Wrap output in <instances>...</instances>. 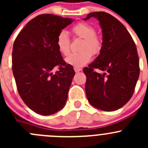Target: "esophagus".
I'll return each instance as SVG.
<instances>
[{"label":"esophagus","mask_w":148,"mask_h":148,"mask_svg":"<svg viewBox=\"0 0 148 148\" xmlns=\"http://www.w3.org/2000/svg\"><path fill=\"white\" fill-rule=\"evenodd\" d=\"M74 69L75 72H79V71H81L82 70L81 68H79V67H74Z\"/></svg>","instance_id":"obj_1"}]
</instances>
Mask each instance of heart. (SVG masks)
Listing matches in <instances>:
<instances>
[{
  "label": "heart",
  "mask_w": 148,
  "mask_h": 148,
  "mask_svg": "<svg viewBox=\"0 0 148 148\" xmlns=\"http://www.w3.org/2000/svg\"><path fill=\"white\" fill-rule=\"evenodd\" d=\"M72 32L77 36L84 38L80 46V51L71 53L66 58L68 64L82 67L90 62L92 54H97L102 49V41L96 35L95 28L86 23H79L72 28ZM56 46L63 55L70 52V38L66 31H62L56 38Z\"/></svg>",
  "instance_id": "1"
}]
</instances>
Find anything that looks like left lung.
Returning a JSON list of instances; mask_svg holds the SVG:
<instances>
[{
	"instance_id": "left-lung-1",
	"label": "left lung",
	"mask_w": 148,
	"mask_h": 148,
	"mask_svg": "<svg viewBox=\"0 0 148 148\" xmlns=\"http://www.w3.org/2000/svg\"><path fill=\"white\" fill-rule=\"evenodd\" d=\"M102 32L100 53L83 71L86 77V98L91 105L103 111H114L132 97L140 75L139 57L132 36L123 24L105 12H92ZM95 68L104 71L102 75Z\"/></svg>"
}]
</instances>
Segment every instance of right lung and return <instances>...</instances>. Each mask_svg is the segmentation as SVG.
<instances>
[{
    "mask_svg": "<svg viewBox=\"0 0 148 148\" xmlns=\"http://www.w3.org/2000/svg\"><path fill=\"white\" fill-rule=\"evenodd\" d=\"M74 20L41 14L30 21L16 37L12 69L22 100L36 113L51 115L64 107L75 72L56 46L62 29ZM59 66L53 74L52 70Z\"/></svg>",
    "mask_w": 148,
    "mask_h": 148,
    "instance_id": "obj_1",
    "label": "right lung"
}]
</instances>
